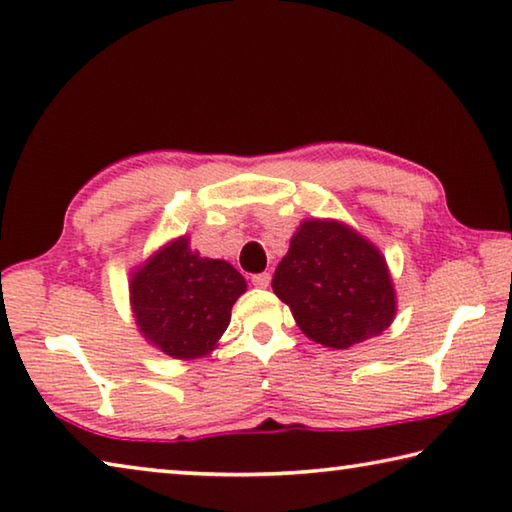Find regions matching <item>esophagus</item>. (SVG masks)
Segmentation results:
<instances>
[{"mask_svg":"<svg viewBox=\"0 0 512 512\" xmlns=\"http://www.w3.org/2000/svg\"><path fill=\"white\" fill-rule=\"evenodd\" d=\"M253 282L257 288H266L268 284H271V273H257V275H253Z\"/></svg>","mask_w":512,"mask_h":512,"instance_id":"esophagus-1","label":"esophagus"}]
</instances>
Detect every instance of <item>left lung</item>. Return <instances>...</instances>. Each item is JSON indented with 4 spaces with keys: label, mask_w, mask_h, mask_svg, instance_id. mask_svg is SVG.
I'll return each mask as SVG.
<instances>
[{
    "label": "left lung",
    "mask_w": 512,
    "mask_h": 512,
    "mask_svg": "<svg viewBox=\"0 0 512 512\" xmlns=\"http://www.w3.org/2000/svg\"><path fill=\"white\" fill-rule=\"evenodd\" d=\"M273 291L306 338L333 349L380 336L396 315L385 257L342 221H302L273 275Z\"/></svg>",
    "instance_id": "1"
}]
</instances>
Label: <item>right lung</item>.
Listing matches in <instances>:
<instances>
[{
    "instance_id": "obj_1",
    "label": "right lung",
    "mask_w": 512,
    "mask_h": 512,
    "mask_svg": "<svg viewBox=\"0 0 512 512\" xmlns=\"http://www.w3.org/2000/svg\"><path fill=\"white\" fill-rule=\"evenodd\" d=\"M246 280L224 259L201 257L179 237L154 253L129 282L138 331L156 349L179 360L217 347Z\"/></svg>"
}]
</instances>
